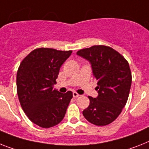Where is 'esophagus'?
<instances>
[{"label":"esophagus","instance_id":"34e87169","mask_svg":"<svg viewBox=\"0 0 149 149\" xmlns=\"http://www.w3.org/2000/svg\"><path fill=\"white\" fill-rule=\"evenodd\" d=\"M79 94H77V92H75V91H74L73 92V97H79Z\"/></svg>","mask_w":149,"mask_h":149}]
</instances>
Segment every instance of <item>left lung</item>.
<instances>
[{
    "label": "left lung",
    "mask_w": 149,
    "mask_h": 149,
    "mask_svg": "<svg viewBox=\"0 0 149 149\" xmlns=\"http://www.w3.org/2000/svg\"><path fill=\"white\" fill-rule=\"evenodd\" d=\"M91 64L97 81V98L88 97L90 104L83 116L96 126H107L121 113L130 94L132 74L127 60L107 45H93L77 52Z\"/></svg>",
    "instance_id": "left-lung-1"
}]
</instances>
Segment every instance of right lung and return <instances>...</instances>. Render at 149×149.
<instances>
[{
    "mask_svg": "<svg viewBox=\"0 0 149 149\" xmlns=\"http://www.w3.org/2000/svg\"><path fill=\"white\" fill-rule=\"evenodd\" d=\"M72 51L39 48L28 54L17 74V91L21 107L33 123L50 128L63 120L72 100V91L53 89L62 64Z\"/></svg>",
    "mask_w": 149,
    "mask_h": 149,
    "instance_id": "add662e5",
    "label": "right lung"
}]
</instances>
